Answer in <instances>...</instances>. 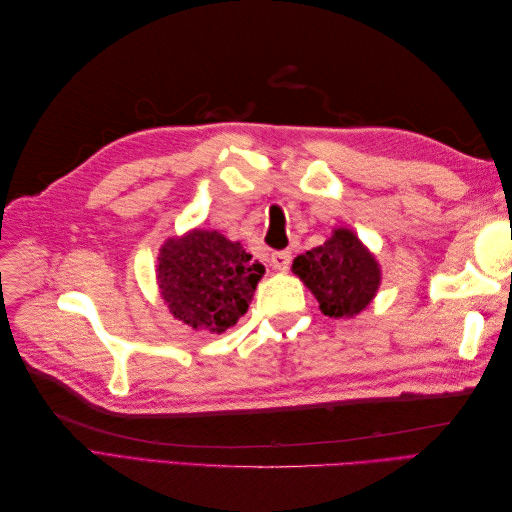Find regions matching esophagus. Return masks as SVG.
I'll return each instance as SVG.
<instances>
[{
	"mask_svg": "<svg viewBox=\"0 0 512 512\" xmlns=\"http://www.w3.org/2000/svg\"><path fill=\"white\" fill-rule=\"evenodd\" d=\"M290 252H273L271 254V267L277 271H288L290 267Z\"/></svg>",
	"mask_w": 512,
	"mask_h": 512,
	"instance_id": "1",
	"label": "esophagus"
}]
</instances>
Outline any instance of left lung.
Here are the masks:
<instances>
[{"label": "left lung", "mask_w": 512, "mask_h": 512, "mask_svg": "<svg viewBox=\"0 0 512 512\" xmlns=\"http://www.w3.org/2000/svg\"><path fill=\"white\" fill-rule=\"evenodd\" d=\"M292 273L314 294L329 318H352L374 301L382 269L369 247L350 228H333L331 237L294 258Z\"/></svg>", "instance_id": "8db88e82"}]
</instances>
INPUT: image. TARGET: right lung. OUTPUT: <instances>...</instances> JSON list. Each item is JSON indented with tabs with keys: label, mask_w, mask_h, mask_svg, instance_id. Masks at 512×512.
I'll use <instances>...</instances> for the list:
<instances>
[{
	"label": "right lung",
	"mask_w": 512,
	"mask_h": 512,
	"mask_svg": "<svg viewBox=\"0 0 512 512\" xmlns=\"http://www.w3.org/2000/svg\"><path fill=\"white\" fill-rule=\"evenodd\" d=\"M265 267L218 230L168 237L158 254V288L168 312L194 331L224 333L247 312Z\"/></svg>",
	"instance_id": "obj_1"
}]
</instances>
